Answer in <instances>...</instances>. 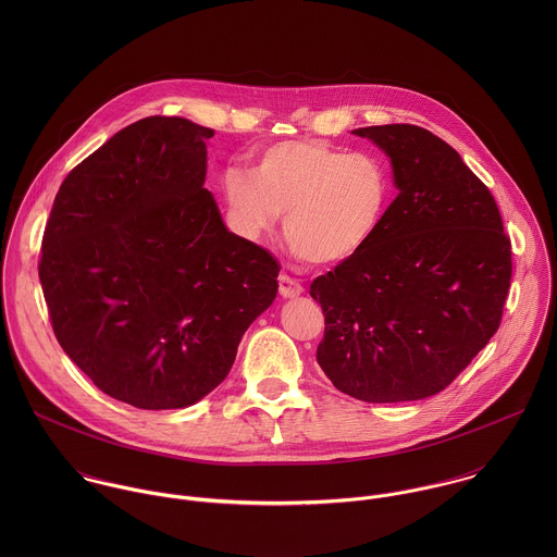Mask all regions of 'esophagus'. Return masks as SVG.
<instances>
[{"label":"esophagus","mask_w":557,"mask_h":557,"mask_svg":"<svg viewBox=\"0 0 557 557\" xmlns=\"http://www.w3.org/2000/svg\"><path fill=\"white\" fill-rule=\"evenodd\" d=\"M302 292H305V287H302L296 278H292V276H287V274H283V276L278 278V294H281L285 300L298 298V296H302Z\"/></svg>","instance_id":"esophagus-1"}]
</instances>
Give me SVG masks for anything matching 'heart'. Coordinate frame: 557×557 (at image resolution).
Here are the masks:
<instances>
[{"label": "heart", "instance_id": "heart-1", "mask_svg": "<svg viewBox=\"0 0 557 557\" xmlns=\"http://www.w3.org/2000/svg\"><path fill=\"white\" fill-rule=\"evenodd\" d=\"M223 195L246 238L270 234L285 214V236L300 257L336 265L380 232L393 199L388 166L371 154H349L318 139L283 141L263 150L246 173L230 166Z\"/></svg>", "mask_w": 557, "mask_h": 557}]
</instances>
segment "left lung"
Returning <instances> with one entry per match:
<instances>
[{
    "mask_svg": "<svg viewBox=\"0 0 557 557\" xmlns=\"http://www.w3.org/2000/svg\"><path fill=\"white\" fill-rule=\"evenodd\" d=\"M351 133L391 159L398 195L367 248L311 285L325 315L319 367L367 403L433 397L499 327L510 239L493 195L446 141L411 124Z\"/></svg>",
    "mask_w": 557,
    "mask_h": 557,
    "instance_id": "1",
    "label": "left lung"
}]
</instances>
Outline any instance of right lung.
Segmentation results:
<instances>
[{"label": "right lung", "mask_w": 557, "mask_h": 557, "mask_svg": "<svg viewBox=\"0 0 557 557\" xmlns=\"http://www.w3.org/2000/svg\"><path fill=\"white\" fill-rule=\"evenodd\" d=\"M210 137L175 115L126 126L69 173L47 221L53 332L104 395L139 409L210 395L278 292V263L203 188Z\"/></svg>", "instance_id": "add662e5"}]
</instances>
